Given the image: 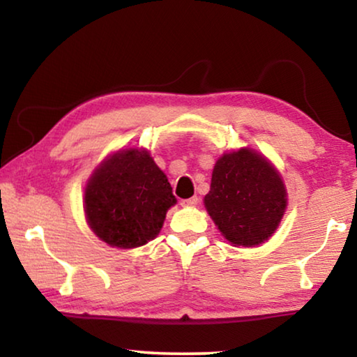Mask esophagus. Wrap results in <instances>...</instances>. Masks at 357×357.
Wrapping results in <instances>:
<instances>
[{
    "instance_id": "1",
    "label": "esophagus",
    "mask_w": 357,
    "mask_h": 357,
    "mask_svg": "<svg viewBox=\"0 0 357 357\" xmlns=\"http://www.w3.org/2000/svg\"><path fill=\"white\" fill-rule=\"evenodd\" d=\"M198 202H200V200H198V197L185 198V200L181 202V206H184V208H192V206H197Z\"/></svg>"
}]
</instances>
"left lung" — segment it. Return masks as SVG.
Segmentation results:
<instances>
[{
    "label": "left lung",
    "instance_id": "1",
    "mask_svg": "<svg viewBox=\"0 0 357 357\" xmlns=\"http://www.w3.org/2000/svg\"><path fill=\"white\" fill-rule=\"evenodd\" d=\"M203 203L229 244L255 247L279 228L288 193L269 159L255 149L239 148L217 159Z\"/></svg>",
    "mask_w": 357,
    "mask_h": 357
}]
</instances>
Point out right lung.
<instances>
[{
    "instance_id": "add662e5",
    "label": "right lung",
    "mask_w": 357,
    "mask_h": 357,
    "mask_svg": "<svg viewBox=\"0 0 357 357\" xmlns=\"http://www.w3.org/2000/svg\"><path fill=\"white\" fill-rule=\"evenodd\" d=\"M174 204L167 174L146 148L114 151L84 185L83 209L89 228L118 249H135L153 241Z\"/></svg>"
}]
</instances>
